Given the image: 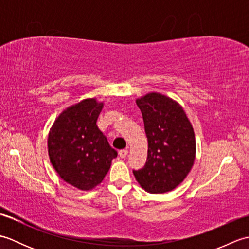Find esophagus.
Here are the masks:
<instances>
[{
  "mask_svg": "<svg viewBox=\"0 0 249 249\" xmlns=\"http://www.w3.org/2000/svg\"><path fill=\"white\" fill-rule=\"evenodd\" d=\"M127 154H128V150L127 149H124V150L119 151V156L121 158H125L126 156H127Z\"/></svg>",
  "mask_w": 249,
  "mask_h": 249,
  "instance_id": "esophagus-1",
  "label": "esophagus"
}]
</instances>
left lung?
Segmentation results:
<instances>
[{
    "instance_id": "obj_1",
    "label": "left lung",
    "mask_w": 249,
    "mask_h": 249,
    "mask_svg": "<svg viewBox=\"0 0 249 249\" xmlns=\"http://www.w3.org/2000/svg\"><path fill=\"white\" fill-rule=\"evenodd\" d=\"M149 143L141 170L134 171L140 186L151 194L171 192L192 170L196 157L193 125L182 106L157 92L136 99Z\"/></svg>"
}]
</instances>
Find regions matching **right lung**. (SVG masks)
Instances as JSON below:
<instances>
[{
  "mask_svg": "<svg viewBox=\"0 0 249 249\" xmlns=\"http://www.w3.org/2000/svg\"><path fill=\"white\" fill-rule=\"evenodd\" d=\"M104 102L86 98L63 110L51 126L48 153L63 181L80 190L103 182L118 153L96 125Z\"/></svg>",
  "mask_w": 249,
  "mask_h": 249,
  "instance_id": "right-lung-1",
  "label": "right lung"
}]
</instances>
